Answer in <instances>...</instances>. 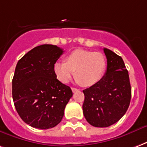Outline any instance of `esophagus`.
I'll use <instances>...</instances> for the list:
<instances>
[{"instance_id": "obj_1", "label": "esophagus", "mask_w": 147, "mask_h": 147, "mask_svg": "<svg viewBox=\"0 0 147 147\" xmlns=\"http://www.w3.org/2000/svg\"><path fill=\"white\" fill-rule=\"evenodd\" d=\"M71 90H72V92H73V93H76V92H77V91H79L78 89H76V88H74V87H71Z\"/></svg>"}]
</instances>
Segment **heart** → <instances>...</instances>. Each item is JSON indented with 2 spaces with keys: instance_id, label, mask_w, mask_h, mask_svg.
Instances as JSON below:
<instances>
[{
  "instance_id": "b5f03b06",
  "label": "heart",
  "mask_w": 147,
  "mask_h": 147,
  "mask_svg": "<svg viewBox=\"0 0 147 147\" xmlns=\"http://www.w3.org/2000/svg\"><path fill=\"white\" fill-rule=\"evenodd\" d=\"M65 62L57 61L54 65L55 77L62 83L70 81L74 75L76 81L89 87L96 84L104 76L107 67V60L100 52H93L77 49L65 57Z\"/></svg>"
}]
</instances>
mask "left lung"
Instances as JSON below:
<instances>
[{
  "label": "left lung",
  "mask_w": 147,
  "mask_h": 147,
  "mask_svg": "<svg viewBox=\"0 0 147 147\" xmlns=\"http://www.w3.org/2000/svg\"><path fill=\"white\" fill-rule=\"evenodd\" d=\"M107 67L104 77L96 84L83 90V115L91 125L108 127L125 114L131 100L129 72L121 57L104 48Z\"/></svg>",
  "instance_id": "8db88e82"
}]
</instances>
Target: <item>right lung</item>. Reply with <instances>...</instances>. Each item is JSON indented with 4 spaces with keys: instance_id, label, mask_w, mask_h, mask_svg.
<instances>
[{
    "instance_id": "obj_1",
    "label": "right lung",
    "mask_w": 147,
    "mask_h": 147,
    "mask_svg": "<svg viewBox=\"0 0 147 147\" xmlns=\"http://www.w3.org/2000/svg\"><path fill=\"white\" fill-rule=\"evenodd\" d=\"M63 50L51 44L36 47L19 60L12 79V97L20 118L33 128L48 129L61 122L71 88L58 81L54 65Z\"/></svg>"
}]
</instances>
